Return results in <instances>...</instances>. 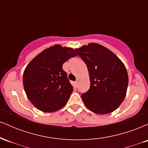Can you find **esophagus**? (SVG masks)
<instances>
[{
  "instance_id": "obj_1",
  "label": "esophagus",
  "mask_w": 148,
  "mask_h": 148,
  "mask_svg": "<svg viewBox=\"0 0 148 148\" xmlns=\"http://www.w3.org/2000/svg\"><path fill=\"white\" fill-rule=\"evenodd\" d=\"M74 86L75 88H77V86H78V82H77V81H74Z\"/></svg>"
}]
</instances>
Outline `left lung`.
<instances>
[{
	"label": "left lung",
	"mask_w": 148,
	"mask_h": 148,
	"mask_svg": "<svg viewBox=\"0 0 148 148\" xmlns=\"http://www.w3.org/2000/svg\"><path fill=\"white\" fill-rule=\"evenodd\" d=\"M87 65L90 87L81 95L84 104L97 114L114 111L125 99L128 74L125 64L111 51L97 43L75 49Z\"/></svg>",
	"instance_id": "left-lung-1"
}]
</instances>
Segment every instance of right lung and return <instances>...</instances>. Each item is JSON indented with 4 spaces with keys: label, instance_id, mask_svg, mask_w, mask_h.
Returning <instances> with one entry per match:
<instances>
[{
    "label": "right lung",
    "instance_id": "1",
    "mask_svg": "<svg viewBox=\"0 0 148 148\" xmlns=\"http://www.w3.org/2000/svg\"><path fill=\"white\" fill-rule=\"evenodd\" d=\"M76 56L73 49L56 45L45 49L28 64L23 74V88L37 109L51 113L65 106L73 86L62 64Z\"/></svg>",
    "mask_w": 148,
    "mask_h": 148
}]
</instances>
